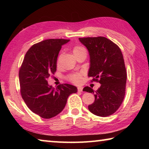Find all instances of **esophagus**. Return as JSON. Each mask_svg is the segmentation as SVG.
Here are the masks:
<instances>
[{"mask_svg":"<svg viewBox=\"0 0 149 149\" xmlns=\"http://www.w3.org/2000/svg\"><path fill=\"white\" fill-rule=\"evenodd\" d=\"M77 91L79 92H81L83 91V87H77Z\"/></svg>","mask_w":149,"mask_h":149,"instance_id":"1","label":"esophagus"}]
</instances>
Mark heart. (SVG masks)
Listing matches in <instances>:
<instances>
[{
	"label": "heart",
	"instance_id": "1",
	"mask_svg": "<svg viewBox=\"0 0 149 149\" xmlns=\"http://www.w3.org/2000/svg\"><path fill=\"white\" fill-rule=\"evenodd\" d=\"M82 50H85V49L81 47L76 46L74 48L73 52H74V54H75V53H76V52H79ZM68 78H69V79L71 81L74 83V84H79V83L81 81L82 75L80 74V73H76V74L70 75L68 77Z\"/></svg>",
	"mask_w": 149,
	"mask_h": 149
}]
</instances>
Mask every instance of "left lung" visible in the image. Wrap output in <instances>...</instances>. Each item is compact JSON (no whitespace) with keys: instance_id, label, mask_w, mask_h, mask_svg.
Listing matches in <instances>:
<instances>
[{"instance_id":"8db88e82","label":"left lung","mask_w":149,"mask_h":149,"mask_svg":"<svg viewBox=\"0 0 149 149\" xmlns=\"http://www.w3.org/2000/svg\"><path fill=\"white\" fill-rule=\"evenodd\" d=\"M79 40L89 53L88 76L93 77L92 82L101 84L95 92L89 87L83 90L95 93V102L88 108L98 116H108L117 111L125 97L127 72L122 51L116 44L104 37Z\"/></svg>"}]
</instances>
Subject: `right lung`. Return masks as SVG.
<instances>
[{"mask_svg": "<svg viewBox=\"0 0 149 149\" xmlns=\"http://www.w3.org/2000/svg\"><path fill=\"white\" fill-rule=\"evenodd\" d=\"M69 39H50L33 45L27 50L19 71L20 93L30 110L45 119L62 112L67 99L77 91L76 87L64 84L56 88L47 79L56 71L58 53Z\"/></svg>", "mask_w": 149, "mask_h": 149, "instance_id": "right-lung-1", "label": "right lung"}]
</instances>
